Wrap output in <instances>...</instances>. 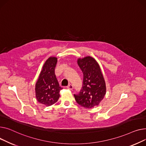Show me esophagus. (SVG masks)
Wrapping results in <instances>:
<instances>
[{"instance_id": "34e87169", "label": "esophagus", "mask_w": 146, "mask_h": 146, "mask_svg": "<svg viewBox=\"0 0 146 146\" xmlns=\"http://www.w3.org/2000/svg\"><path fill=\"white\" fill-rule=\"evenodd\" d=\"M66 88H67L68 89L70 90H73V88H74V87H73V85H72L70 84V85H68V86L66 87Z\"/></svg>"}]
</instances>
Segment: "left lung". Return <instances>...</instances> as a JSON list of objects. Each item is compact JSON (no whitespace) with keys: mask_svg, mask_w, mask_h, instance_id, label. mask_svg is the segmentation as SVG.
Listing matches in <instances>:
<instances>
[{"mask_svg":"<svg viewBox=\"0 0 146 146\" xmlns=\"http://www.w3.org/2000/svg\"><path fill=\"white\" fill-rule=\"evenodd\" d=\"M78 64L83 73L82 87L80 92L74 96L79 105L91 108L98 106L105 96V81L98 64L93 58L78 59Z\"/></svg>","mask_w":146,"mask_h":146,"instance_id":"left-lung-1","label":"left lung"}]
</instances>
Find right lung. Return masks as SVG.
I'll return each instance as SVG.
<instances>
[{
    "mask_svg": "<svg viewBox=\"0 0 146 146\" xmlns=\"http://www.w3.org/2000/svg\"><path fill=\"white\" fill-rule=\"evenodd\" d=\"M57 63L55 57H50L45 62L36 84L35 92L37 101L46 106L54 104L59 98V87L55 70Z\"/></svg>",
    "mask_w": 146,
    "mask_h": 146,
    "instance_id": "obj_1",
    "label": "right lung"
}]
</instances>
